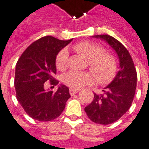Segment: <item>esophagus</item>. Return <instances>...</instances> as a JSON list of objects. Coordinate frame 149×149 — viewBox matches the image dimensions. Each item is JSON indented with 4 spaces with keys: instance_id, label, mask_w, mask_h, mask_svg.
<instances>
[{
    "instance_id": "1",
    "label": "esophagus",
    "mask_w": 149,
    "mask_h": 149,
    "mask_svg": "<svg viewBox=\"0 0 149 149\" xmlns=\"http://www.w3.org/2000/svg\"><path fill=\"white\" fill-rule=\"evenodd\" d=\"M78 92H79V90H76V89H72V88H70V94L72 95H74V94L78 93Z\"/></svg>"
}]
</instances>
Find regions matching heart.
I'll use <instances>...</instances> for the list:
<instances>
[{
	"label": "heart",
	"mask_w": 149,
	"mask_h": 149,
	"mask_svg": "<svg viewBox=\"0 0 149 149\" xmlns=\"http://www.w3.org/2000/svg\"><path fill=\"white\" fill-rule=\"evenodd\" d=\"M74 49L79 54L88 59V65L101 83H107L113 79L116 73V60L112 54L103 51L96 43L84 41L77 43ZM68 63V51L61 50L56 58V67L65 70ZM95 74L91 72L70 71L64 76V83L72 89H80L83 86L92 84L95 80Z\"/></svg>",
	"instance_id": "heart-1"
}]
</instances>
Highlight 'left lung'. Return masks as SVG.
Returning <instances> with one entry per match:
<instances>
[{
  "label": "left lung",
  "instance_id": "left-lung-1",
  "mask_svg": "<svg viewBox=\"0 0 149 149\" xmlns=\"http://www.w3.org/2000/svg\"><path fill=\"white\" fill-rule=\"evenodd\" d=\"M92 37L105 41L116 51L120 63L113 80L103 93H94L93 101L84 109L92 122L107 125L117 121L130 108L136 88V70L129 52L118 40L107 34Z\"/></svg>",
  "mask_w": 149,
  "mask_h": 149
}]
</instances>
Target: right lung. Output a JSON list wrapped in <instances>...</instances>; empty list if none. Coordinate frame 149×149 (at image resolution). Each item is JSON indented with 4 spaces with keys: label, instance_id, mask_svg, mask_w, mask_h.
Listing matches in <instances>:
<instances>
[{
    "label": "right lung",
    "instance_id": "obj_1",
    "mask_svg": "<svg viewBox=\"0 0 149 149\" xmlns=\"http://www.w3.org/2000/svg\"><path fill=\"white\" fill-rule=\"evenodd\" d=\"M72 39L63 41L46 36L33 42L17 63L14 86L19 103L29 116L38 121L56 119L65 109L70 95L69 88L61 84L56 92L46 89V82L54 87L58 84L56 74V57Z\"/></svg>",
    "mask_w": 149,
    "mask_h": 149
}]
</instances>
